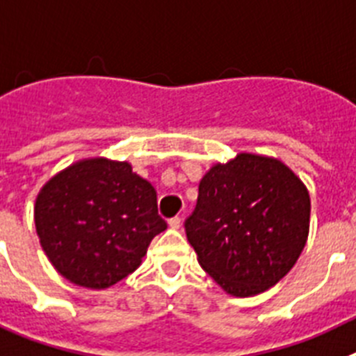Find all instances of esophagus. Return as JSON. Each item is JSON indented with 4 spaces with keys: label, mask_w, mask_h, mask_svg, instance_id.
<instances>
[{
    "label": "esophagus",
    "mask_w": 356,
    "mask_h": 356,
    "mask_svg": "<svg viewBox=\"0 0 356 356\" xmlns=\"http://www.w3.org/2000/svg\"><path fill=\"white\" fill-rule=\"evenodd\" d=\"M181 224H182L181 216H174V218H170L168 220V225L172 227V229H179V227H181Z\"/></svg>",
    "instance_id": "esophagus-1"
}]
</instances>
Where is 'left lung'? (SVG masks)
<instances>
[{"instance_id":"1","label":"left lung","mask_w":356,"mask_h":356,"mask_svg":"<svg viewBox=\"0 0 356 356\" xmlns=\"http://www.w3.org/2000/svg\"><path fill=\"white\" fill-rule=\"evenodd\" d=\"M184 229L216 285L249 298L276 285L298 261L310 229V195L280 159L238 154L200 179Z\"/></svg>"}]
</instances>
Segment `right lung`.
I'll list each match as a JSON object with an SVG mask.
<instances>
[{
  "label": "right lung",
  "mask_w": 356,
  "mask_h": 356,
  "mask_svg": "<svg viewBox=\"0 0 356 356\" xmlns=\"http://www.w3.org/2000/svg\"><path fill=\"white\" fill-rule=\"evenodd\" d=\"M42 251L55 270L86 289H107L140 267L166 229L154 186L127 161L82 159L49 179L33 208Z\"/></svg>",
  "instance_id": "add662e5"
}]
</instances>
